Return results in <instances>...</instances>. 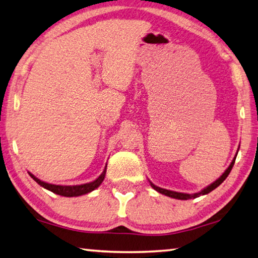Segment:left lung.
Here are the masks:
<instances>
[{
    "label": "left lung",
    "mask_w": 258,
    "mask_h": 258,
    "mask_svg": "<svg viewBox=\"0 0 258 258\" xmlns=\"http://www.w3.org/2000/svg\"><path fill=\"white\" fill-rule=\"evenodd\" d=\"M236 157H237V154H236V156H234V159L232 160V162H231V164L229 165V168L224 171V173L221 175V177L216 180V181H214L213 183H211L210 186H207L206 188H204L203 189L202 191H200V192H196V194H183V192H177V191H172V190H168V189H163V188H160V187H157V186H155L154 183H152L151 181H150V183H151V186H152V188H154L156 191H159L160 194H163V195H165V196H169V197H171V198H175V200H181V201H187V200H190V198H196V197H200L201 195H206V194H209V192H211L212 190H214V189L216 188V187H219L221 183H222L225 179H227V177L229 175V173H230V171L232 170V166H233V164H234V161H236Z\"/></svg>",
    "instance_id": "obj_1"
}]
</instances>
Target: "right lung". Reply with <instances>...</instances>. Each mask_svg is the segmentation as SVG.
I'll return each mask as SVG.
<instances>
[{
    "mask_svg": "<svg viewBox=\"0 0 258 258\" xmlns=\"http://www.w3.org/2000/svg\"><path fill=\"white\" fill-rule=\"evenodd\" d=\"M105 173H106V166L102 172V174L99 175L96 180H94V181L88 182V183H84V184H76V186H60V184L47 183V182L42 181V180H39L38 178H36L35 175L31 174L30 172H29V175L39 184V186H42L43 188L47 189V190L56 194V195L64 196V197H77V196L85 195V194H88L90 191L95 190V189H96L99 184L103 182Z\"/></svg>",
    "mask_w": 258,
    "mask_h": 258,
    "instance_id": "obj_1",
    "label": "right lung"
}]
</instances>
